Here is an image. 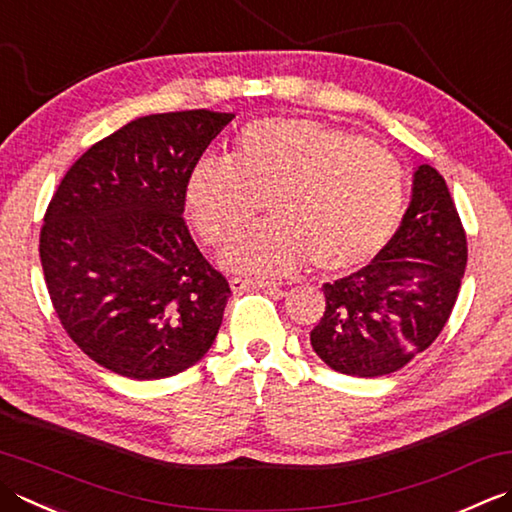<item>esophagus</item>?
I'll return each instance as SVG.
<instances>
[{
  "instance_id": "1",
  "label": "esophagus",
  "mask_w": 512,
  "mask_h": 512,
  "mask_svg": "<svg viewBox=\"0 0 512 512\" xmlns=\"http://www.w3.org/2000/svg\"><path fill=\"white\" fill-rule=\"evenodd\" d=\"M230 288L233 290H246V288H264L268 293L282 295V288L275 282H268V279H248V277H233L230 279Z\"/></svg>"
}]
</instances>
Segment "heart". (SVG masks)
<instances>
[{"label":"heart","mask_w":512,"mask_h":512,"mask_svg":"<svg viewBox=\"0 0 512 512\" xmlns=\"http://www.w3.org/2000/svg\"><path fill=\"white\" fill-rule=\"evenodd\" d=\"M246 273L277 275L313 262L348 270L382 248L404 202L402 168L386 148L310 119H257L226 157L204 155L190 168L186 210L210 246Z\"/></svg>","instance_id":"obj_1"}]
</instances>
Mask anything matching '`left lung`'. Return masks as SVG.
<instances>
[{"label": "left lung", "instance_id": "1", "mask_svg": "<svg viewBox=\"0 0 512 512\" xmlns=\"http://www.w3.org/2000/svg\"><path fill=\"white\" fill-rule=\"evenodd\" d=\"M466 230L446 179L422 164L393 239L357 273L324 284L326 310L310 330L324 364L353 377L404 368L442 333L466 270Z\"/></svg>", "mask_w": 512, "mask_h": 512}]
</instances>
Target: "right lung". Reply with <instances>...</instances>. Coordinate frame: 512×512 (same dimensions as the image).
I'll return each mask as SVG.
<instances>
[{
    "label": "right lung",
    "instance_id": "right-lung-1",
    "mask_svg": "<svg viewBox=\"0 0 512 512\" xmlns=\"http://www.w3.org/2000/svg\"><path fill=\"white\" fill-rule=\"evenodd\" d=\"M233 113L133 119L68 168L39 233L68 337L113 373L173 377L213 346L230 297L184 222L190 168Z\"/></svg>",
    "mask_w": 512,
    "mask_h": 512
}]
</instances>
